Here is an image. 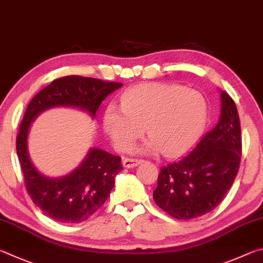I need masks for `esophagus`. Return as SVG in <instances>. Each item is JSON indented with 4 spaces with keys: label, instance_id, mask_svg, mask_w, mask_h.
<instances>
[{
    "label": "esophagus",
    "instance_id": "1",
    "mask_svg": "<svg viewBox=\"0 0 263 263\" xmlns=\"http://www.w3.org/2000/svg\"><path fill=\"white\" fill-rule=\"evenodd\" d=\"M142 163L141 159H134V158H123L122 159V166L126 168H132L135 167L137 165H140Z\"/></svg>",
    "mask_w": 263,
    "mask_h": 263
}]
</instances>
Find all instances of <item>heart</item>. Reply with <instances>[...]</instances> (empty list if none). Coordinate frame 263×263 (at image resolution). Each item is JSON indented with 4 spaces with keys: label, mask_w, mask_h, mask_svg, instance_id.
<instances>
[{
    "label": "heart",
    "mask_w": 263,
    "mask_h": 263,
    "mask_svg": "<svg viewBox=\"0 0 263 263\" xmlns=\"http://www.w3.org/2000/svg\"><path fill=\"white\" fill-rule=\"evenodd\" d=\"M120 104L121 108L108 106L103 115L104 130L120 151L130 149L145 127L150 139L142 150L178 157L195 144L208 119L205 97L178 84L136 85L124 92Z\"/></svg>",
    "instance_id": "obj_1"
}]
</instances>
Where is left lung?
<instances>
[{
	"label": "left lung",
	"instance_id": "left-lung-1",
	"mask_svg": "<svg viewBox=\"0 0 263 263\" xmlns=\"http://www.w3.org/2000/svg\"><path fill=\"white\" fill-rule=\"evenodd\" d=\"M241 156L240 121L231 97L220 90L216 126L190 154L160 168L154 200L177 219L200 217L216 208L231 188Z\"/></svg>",
	"mask_w": 263,
	"mask_h": 263
}]
</instances>
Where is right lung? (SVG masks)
Listing matches in <instances>:
<instances>
[{"label":"right lung","instance_id":"right-lung-1","mask_svg":"<svg viewBox=\"0 0 263 263\" xmlns=\"http://www.w3.org/2000/svg\"><path fill=\"white\" fill-rule=\"evenodd\" d=\"M121 83L97 78L66 76L55 80L30 101L16 140L17 156L27 193L45 215L61 223H81L91 217L108 199L121 171V158L103 149L90 148L85 158L67 176L50 178L32 163L27 137L31 123L49 108L72 107L95 119L106 97Z\"/></svg>","mask_w":263,"mask_h":263}]
</instances>
